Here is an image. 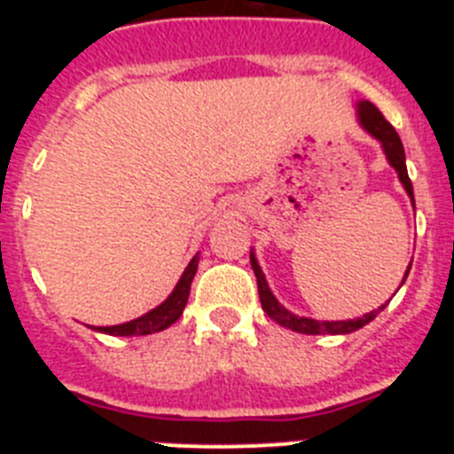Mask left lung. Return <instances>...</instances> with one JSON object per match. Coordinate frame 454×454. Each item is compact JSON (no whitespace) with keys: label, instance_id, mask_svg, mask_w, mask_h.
Returning a JSON list of instances; mask_svg holds the SVG:
<instances>
[{"label":"left lung","instance_id":"obj_1","mask_svg":"<svg viewBox=\"0 0 454 454\" xmlns=\"http://www.w3.org/2000/svg\"><path fill=\"white\" fill-rule=\"evenodd\" d=\"M359 120H362L364 129H366L368 134L375 136V138L382 143L384 152H387L388 163L395 168V172H398V177H400V182H403L404 191L409 192V198H411V202H414V186H411V179H409V175H407L404 147H403V140H400V136L395 134V129H393L391 124L387 122V118H384V115L377 111L375 104H371V102L359 104ZM250 262H252V270H254V275H256V286H259V300H262L263 311H266L272 320H277V323L284 325V327H288V330L300 332V334H350V332L359 330V327H364V325L371 323V320L375 318V316L380 314L384 307H387V304H384V307H380L377 311H371V314L362 316V318H356V320H334V323H320V320H314V318H300V316L291 314V311H286L282 304L277 302L275 295H272L270 288H268L266 277H263L262 268H259V263H256L254 254L250 256ZM409 268H411V263H409ZM409 268H407V272H404V279H407V275H409Z\"/></svg>","mask_w":454,"mask_h":454}]
</instances>
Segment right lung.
<instances>
[{
    "instance_id": "obj_1",
    "label": "right lung",
    "mask_w": 454,
    "mask_h": 454,
    "mask_svg": "<svg viewBox=\"0 0 454 454\" xmlns=\"http://www.w3.org/2000/svg\"><path fill=\"white\" fill-rule=\"evenodd\" d=\"M198 272V256H192V262L188 263L186 270H184L182 279L175 286L170 298L163 304H159L156 309H152L150 314L140 316V318L131 320V323L114 325V327H98L104 334H114V336H143V334H154V332H161L166 327H170L175 320H179L184 307L188 302V293H191V282L192 277Z\"/></svg>"
}]
</instances>
